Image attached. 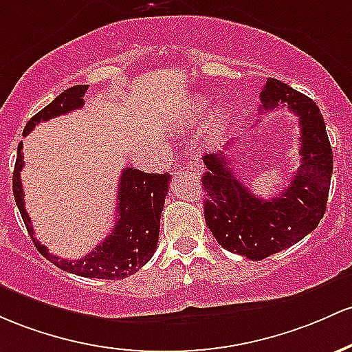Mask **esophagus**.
<instances>
[{
  "instance_id": "obj_1",
  "label": "esophagus",
  "mask_w": 352,
  "mask_h": 352,
  "mask_svg": "<svg viewBox=\"0 0 352 352\" xmlns=\"http://www.w3.org/2000/svg\"><path fill=\"white\" fill-rule=\"evenodd\" d=\"M188 166L191 169H195V171H203V164L199 163V160H197L196 155H195V157H191V160L188 161Z\"/></svg>"
}]
</instances>
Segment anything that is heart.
Returning a JSON list of instances; mask_svg holds the SVG:
<instances>
[{
	"mask_svg": "<svg viewBox=\"0 0 352 352\" xmlns=\"http://www.w3.org/2000/svg\"><path fill=\"white\" fill-rule=\"evenodd\" d=\"M209 106V101L206 98H196L195 101L191 102V109H192V116H201L203 114L204 109H208ZM229 120V111L226 108L219 109V114L218 118H216V123H214V129L216 131H221V129L224 128Z\"/></svg>",
	"mask_w": 352,
	"mask_h": 352,
	"instance_id": "b5f03b06",
	"label": "heart"
}]
</instances>
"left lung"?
Returning <instances> with one entry per match:
<instances>
[{
	"instance_id": "1",
	"label": "left lung",
	"mask_w": 352,
	"mask_h": 352,
	"mask_svg": "<svg viewBox=\"0 0 352 352\" xmlns=\"http://www.w3.org/2000/svg\"><path fill=\"white\" fill-rule=\"evenodd\" d=\"M259 100L264 111L287 102L299 120L301 166L289 186L271 199L254 196L229 168L231 160L224 151L203 157L208 171L201 179L209 231L224 250L251 261H261L293 246L318 228L333 176V149L318 104L274 78L266 81ZM231 143L226 151H231Z\"/></svg>"
}]
</instances>
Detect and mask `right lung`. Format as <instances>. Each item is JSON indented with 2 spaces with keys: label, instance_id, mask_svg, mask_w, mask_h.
Masks as SVG:
<instances>
[{
  "label": "right lung",
  "instance_id": "obj_1",
  "mask_svg": "<svg viewBox=\"0 0 352 352\" xmlns=\"http://www.w3.org/2000/svg\"><path fill=\"white\" fill-rule=\"evenodd\" d=\"M88 85H76L63 91L46 108L34 114L25 126L23 136L30 134L34 126L41 121H48L59 114H66L73 109H80L85 104V93ZM23 143L18 144L16 163L13 173V192L16 206L25 221V226L33 239L36 250L59 270L82 278L98 279H123L140 271L155 254L160 238V219L163 212L164 199L168 195L169 175H149L140 169L126 168L121 173L118 186L116 224L102 243L81 259H65L51 254L48 248L43 246L34 238L31 219L25 208V192L21 184V169L25 166V156L21 153Z\"/></svg>",
  "mask_w": 352,
  "mask_h": 352
}]
</instances>
